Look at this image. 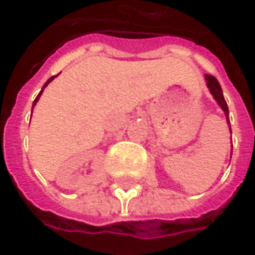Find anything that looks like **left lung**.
<instances>
[{
	"mask_svg": "<svg viewBox=\"0 0 255 255\" xmlns=\"http://www.w3.org/2000/svg\"><path fill=\"white\" fill-rule=\"evenodd\" d=\"M205 80H207V86L210 89L211 95L214 96V99L217 100V103L221 106V109L224 110L225 116H227V123L230 125V115H228V106H227V102L224 99L223 95V89L221 86L218 83V80L214 77V76H210V74H205ZM230 130H231V126H230Z\"/></svg>",
	"mask_w": 255,
	"mask_h": 255,
	"instance_id": "obj_1",
	"label": "left lung"
}]
</instances>
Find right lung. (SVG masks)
<instances>
[{"label":"right lung","instance_id":"1","mask_svg":"<svg viewBox=\"0 0 255 255\" xmlns=\"http://www.w3.org/2000/svg\"><path fill=\"white\" fill-rule=\"evenodd\" d=\"M54 77H56V76H53V77H50V79H48V80H47V83H45L44 86H43V89H41V92H40V93H38V96H37V97H35V100H34V103H32V108H34V106H35V103H37V102H38V99H40V96H41V93H43V90H44V87H45V86H47V84L50 83V82H51V80H53V79H54Z\"/></svg>","mask_w":255,"mask_h":255}]
</instances>
